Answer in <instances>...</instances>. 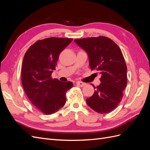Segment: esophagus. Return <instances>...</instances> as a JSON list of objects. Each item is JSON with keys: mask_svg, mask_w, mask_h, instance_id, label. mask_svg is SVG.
Listing matches in <instances>:
<instances>
[{"mask_svg": "<svg viewBox=\"0 0 150 150\" xmlns=\"http://www.w3.org/2000/svg\"><path fill=\"white\" fill-rule=\"evenodd\" d=\"M76 84L80 86V87H84V86L86 85L85 83H82V82H79V81H78V82H76Z\"/></svg>", "mask_w": 150, "mask_h": 150, "instance_id": "esophagus-1", "label": "esophagus"}]
</instances>
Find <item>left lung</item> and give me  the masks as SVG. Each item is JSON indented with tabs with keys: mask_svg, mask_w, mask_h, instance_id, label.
<instances>
[{
	"mask_svg": "<svg viewBox=\"0 0 150 150\" xmlns=\"http://www.w3.org/2000/svg\"><path fill=\"white\" fill-rule=\"evenodd\" d=\"M74 42L87 52L92 71L101 74V84L97 87L92 84L96 90L86 103L101 114L111 112L121 102L127 84V67L120 48L104 36L75 39Z\"/></svg>",
	"mask_w": 150,
	"mask_h": 150,
	"instance_id": "8db88e82",
	"label": "left lung"
}]
</instances>
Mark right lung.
Instances as JSON below:
<instances>
[{
  "mask_svg": "<svg viewBox=\"0 0 150 150\" xmlns=\"http://www.w3.org/2000/svg\"><path fill=\"white\" fill-rule=\"evenodd\" d=\"M72 39L50 38L38 40L28 49L22 67V83L30 102L44 114L49 115L64 106L66 93L73 84L64 83L51 75L59 55Z\"/></svg>",
  "mask_w": 150,
  "mask_h": 150,
  "instance_id": "right-lung-1",
  "label": "right lung"
}]
</instances>
